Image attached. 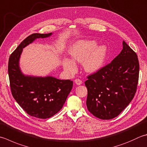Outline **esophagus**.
I'll use <instances>...</instances> for the list:
<instances>
[{
    "instance_id": "esophagus-1",
    "label": "esophagus",
    "mask_w": 147,
    "mask_h": 147,
    "mask_svg": "<svg viewBox=\"0 0 147 147\" xmlns=\"http://www.w3.org/2000/svg\"><path fill=\"white\" fill-rule=\"evenodd\" d=\"M74 82H75L76 84L78 85H80L82 84V81L80 79H76L74 80Z\"/></svg>"
}]
</instances>
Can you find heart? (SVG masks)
Wrapping results in <instances>:
<instances>
[{
	"label": "heart",
	"mask_w": 147,
	"mask_h": 147,
	"mask_svg": "<svg viewBox=\"0 0 147 147\" xmlns=\"http://www.w3.org/2000/svg\"><path fill=\"white\" fill-rule=\"evenodd\" d=\"M97 42L90 40H82L74 43L70 50V54L74 61L84 62L85 71L96 72L101 68L106 61L107 48L105 45L97 47ZM63 65L66 70L74 71L76 64L73 60L65 59Z\"/></svg>",
	"instance_id": "obj_1"
}]
</instances>
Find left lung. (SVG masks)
I'll use <instances>...</instances> for the list:
<instances>
[{"mask_svg":"<svg viewBox=\"0 0 147 147\" xmlns=\"http://www.w3.org/2000/svg\"><path fill=\"white\" fill-rule=\"evenodd\" d=\"M136 53L125 41L121 52L110 64L88 75L87 106L94 116L102 120L117 117L133 100L139 79Z\"/></svg>","mask_w":147,"mask_h":147,"instance_id":"obj_1","label":"left lung"}]
</instances>
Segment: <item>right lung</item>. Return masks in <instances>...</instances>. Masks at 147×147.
Instances as JSON below:
<instances>
[{
    "instance_id": "add662e5",
    "label": "right lung",
    "mask_w": 147,
    "mask_h": 147,
    "mask_svg": "<svg viewBox=\"0 0 147 147\" xmlns=\"http://www.w3.org/2000/svg\"><path fill=\"white\" fill-rule=\"evenodd\" d=\"M52 33L32 34L25 39L10 55L8 74L14 99L32 117L46 119L61 110L73 88L70 80H59L51 76H25L20 71L19 60L23 48L37 38H45Z\"/></svg>"
}]
</instances>
